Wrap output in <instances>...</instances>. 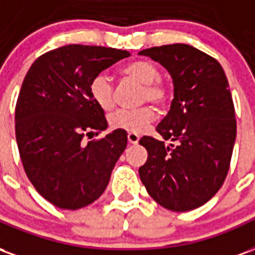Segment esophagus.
I'll list each match as a JSON object with an SVG mask.
<instances>
[{
	"label": "esophagus",
	"mask_w": 255,
	"mask_h": 255,
	"mask_svg": "<svg viewBox=\"0 0 255 255\" xmlns=\"http://www.w3.org/2000/svg\"><path fill=\"white\" fill-rule=\"evenodd\" d=\"M127 138H128V142H129L131 144H136L139 142V135H136V133L129 132L127 135Z\"/></svg>",
	"instance_id": "1"
}]
</instances>
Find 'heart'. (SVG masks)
Segmentation results:
<instances>
[{
    "mask_svg": "<svg viewBox=\"0 0 255 255\" xmlns=\"http://www.w3.org/2000/svg\"><path fill=\"white\" fill-rule=\"evenodd\" d=\"M122 75L143 84L140 100L149 101L155 106H164L169 97L166 84L160 79V71L154 64L149 61H133L122 68ZM90 97L102 111H111L115 106L113 84L105 75L95 76L89 86ZM154 119V111L150 106H142L136 109H119L112 113L109 124L115 129H123L127 132L138 133L143 131L146 126Z\"/></svg>",
    "mask_w": 255,
    "mask_h": 255,
    "instance_id": "obj_1",
    "label": "heart"
}]
</instances>
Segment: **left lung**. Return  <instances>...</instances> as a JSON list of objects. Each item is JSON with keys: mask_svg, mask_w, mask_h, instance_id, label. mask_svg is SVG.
<instances>
[{"mask_svg": "<svg viewBox=\"0 0 255 255\" xmlns=\"http://www.w3.org/2000/svg\"><path fill=\"white\" fill-rule=\"evenodd\" d=\"M168 69L175 86L171 109L153 136L140 138L147 160L139 176L155 202L173 212H188L216 195L230 171L236 138L235 108L220 63L184 43L139 52Z\"/></svg>", "mask_w": 255, "mask_h": 255, "instance_id": "1", "label": "left lung"}]
</instances>
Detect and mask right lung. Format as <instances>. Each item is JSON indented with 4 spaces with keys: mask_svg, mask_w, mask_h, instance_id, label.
<instances>
[{
    "mask_svg": "<svg viewBox=\"0 0 255 255\" xmlns=\"http://www.w3.org/2000/svg\"><path fill=\"white\" fill-rule=\"evenodd\" d=\"M127 50L67 45L34 61L20 89L14 129L25 175L54 206L84 208L105 191L113 166L127 147V132L83 139L108 127L90 97V82Z\"/></svg>",
    "mask_w": 255,
    "mask_h": 255,
    "instance_id": "right-lung-1",
    "label": "right lung"
}]
</instances>
